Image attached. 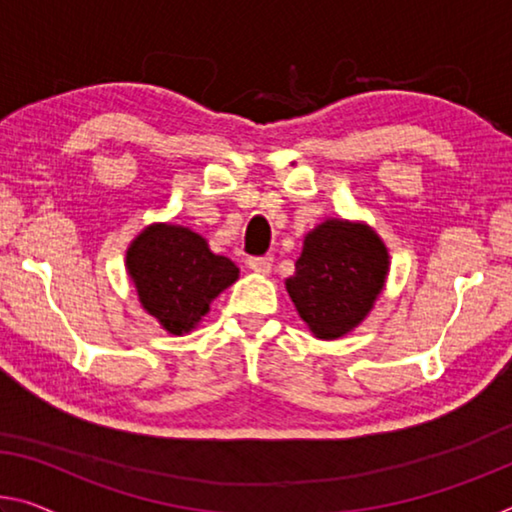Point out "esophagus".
<instances>
[{
	"label": "esophagus",
	"mask_w": 512,
	"mask_h": 512,
	"mask_svg": "<svg viewBox=\"0 0 512 512\" xmlns=\"http://www.w3.org/2000/svg\"><path fill=\"white\" fill-rule=\"evenodd\" d=\"M271 266H273V257L271 255H266V257H250L248 259V269L259 273V275L269 273Z\"/></svg>",
	"instance_id": "esophagus-1"
}]
</instances>
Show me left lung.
Masks as SVG:
<instances>
[{"label":"left lung","instance_id":"left-lung-1","mask_svg":"<svg viewBox=\"0 0 512 512\" xmlns=\"http://www.w3.org/2000/svg\"><path fill=\"white\" fill-rule=\"evenodd\" d=\"M387 271V248L369 225L328 218L305 237L285 285L314 337L337 339L371 312Z\"/></svg>","mask_w":512,"mask_h":512}]
</instances>
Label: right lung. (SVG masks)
I'll use <instances>...</instances> for the list:
<instances>
[{
    "mask_svg": "<svg viewBox=\"0 0 512 512\" xmlns=\"http://www.w3.org/2000/svg\"><path fill=\"white\" fill-rule=\"evenodd\" d=\"M127 273L143 310L170 335H186L209 312V303L239 278L234 262L214 255L189 227L154 223L127 248Z\"/></svg>",
    "mask_w": 512,
    "mask_h": 512,
    "instance_id": "1",
    "label": "right lung"
}]
</instances>
